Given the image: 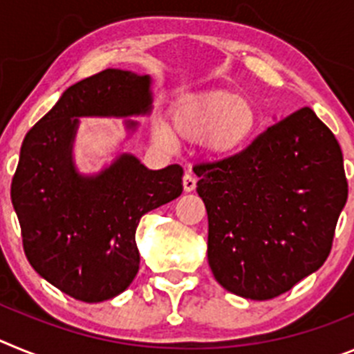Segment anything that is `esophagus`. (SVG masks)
I'll list each match as a JSON object with an SVG mask.
<instances>
[{"label": "esophagus", "mask_w": 354, "mask_h": 354, "mask_svg": "<svg viewBox=\"0 0 354 354\" xmlns=\"http://www.w3.org/2000/svg\"><path fill=\"white\" fill-rule=\"evenodd\" d=\"M183 186H184V192H186V193L193 192V189L196 187V179L193 177V175L186 174V175H184V179H183Z\"/></svg>", "instance_id": "obj_1"}]
</instances>
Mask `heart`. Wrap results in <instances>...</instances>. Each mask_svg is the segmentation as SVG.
I'll list each match as a JSON object with an SVG mask.
<instances>
[{"instance_id":"heart-1","label":"heart","mask_w":354,"mask_h":354,"mask_svg":"<svg viewBox=\"0 0 354 354\" xmlns=\"http://www.w3.org/2000/svg\"><path fill=\"white\" fill-rule=\"evenodd\" d=\"M257 127V109L246 97L230 90H211L177 102L171 109V127L167 120L154 122L152 138L159 147L174 150L177 136L187 142L204 138L212 158L237 154Z\"/></svg>"}]
</instances>
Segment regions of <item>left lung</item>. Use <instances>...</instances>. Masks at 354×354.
Here are the masks:
<instances>
[{
  "instance_id": "left-lung-1",
  "label": "left lung",
  "mask_w": 354,
  "mask_h": 354,
  "mask_svg": "<svg viewBox=\"0 0 354 354\" xmlns=\"http://www.w3.org/2000/svg\"><path fill=\"white\" fill-rule=\"evenodd\" d=\"M195 174L207 209V261L228 292L277 298L324 264L348 180L339 142L310 108Z\"/></svg>"
}]
</instances>
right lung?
Listing matches in <instances>:
<instances>
[{
    "mask_svg": "<svg viewBox=\"0 0 354 354\" xmlns=\"http://www.w3.org/2000/svg\"><path fill=\"white\" fill-rule=\"evenodd\" d=\"M152 111V77L106 68L62 93L28 131L12 179V204L33 270L84 303L111 299L131 286L140 268L136 227L145 212L183 193V168L149 170L120 152L97 174H81L74 142L84 117L124 118Z\"/></svg>",
    "mask_w": 354,
    "mask_h": 354,
    "instance_id": "right-lung-1",
    "label": "right lung"
}]
</instances>
